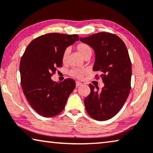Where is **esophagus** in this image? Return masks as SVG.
<instances>
[{
  "instance_id": "34e87169",
  "label": "esophagus",
  "mask_w": 153,
  "mask_h": 153,
  "mask_svg": "<svg viewBox=\"0 0 153 153\" xmlns=\"http://www.w3.org/2000/svg\"><path fill=\"white\" fill-rule=\"evenodd\" d=\"M82 85V84L80 82H76V87H79V86H81Z\"/></svg>"
}]
</instances>
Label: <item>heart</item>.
Returning <instances> with one entry per match:
<instances>
[{"instance_id":"1","label":"heart","mask_w":153,"mask_h":153,"mask_svg":"<svg viewBox=\"0 0 153 153\" xmlns=\"http://www.w3.org/2000/svg\"><path fill=\"white\" fill-rule=\"evenodd\" d=\"M76 48H77V51H78V53L81 55V56L82 57L86 58L87 57H88V56H90V57H91V55L92 54V51H91V47H90L88 44H85V43H79V44L77 45ZM68 54H69V49L66 48L65 50L64 51L63 53H62V62H64H64H66ZM68 74H69L71 77H75V78L80 79L85 76V71L74 68L69 71Z\"/></svg>"}]
</instances>
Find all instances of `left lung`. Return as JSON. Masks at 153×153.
<instances>
[{"label": "left lung", "instance_id": "obj_1", "mask_svg": "<svg viewBox=\"0 0 153 153\" xmlns=\"http://www.w3.org/2000/svg\"><path fill=\"white\" fill-rule=\"evenodd\" d=\"M79 39L94 50L93 71L102 72L105 85L99 91L90 84L91 92L85 99L86 111L95 120H109L120 110L130 91L132 66L128 49L121 39L109 33L102 32Z\"/></svg>", "mask_w": 153, "mask_h": 153}]
</instances>
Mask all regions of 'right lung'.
Returning a JSON list of instances; mask_svg holds the SVG:
<instances>
[{"label": "right lung", "instance_id": "add662e5", "mask_svg": "<svg viewBox=\"0 0 153 153\" xmlns=\"http://www.w3.org/2000/svg\"><path fill=\"white\" fill-rule=\"evenodd\" d=\"M77 40V34H43L30 43L21 57L19 70L23 94L32 108L42 117H53L62 112L76 87L73 79L57 82L51 77L62 67L64 51Z\"/></svg>", "mask_w": 153, "mask_h": 153}]
</instances>
